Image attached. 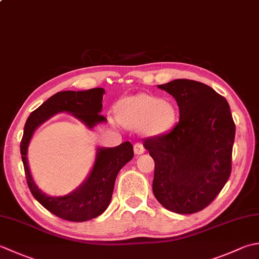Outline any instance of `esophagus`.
<instances>
[{"label":"esophagus","mask_w":259,"mask_h":259,"mask_svg":"<svg viewBox=\"0 0 259 259\" xmlns=\"http://www.w3.org/2000/svg\"><path fill=\"white\" fill-rule=\"evenodd\" d=\"M134 150L136 155H141L145 153V147L141 143H136L134 146Z\"/></svg>","instance_id":"esophagus-1"}]
</instances>
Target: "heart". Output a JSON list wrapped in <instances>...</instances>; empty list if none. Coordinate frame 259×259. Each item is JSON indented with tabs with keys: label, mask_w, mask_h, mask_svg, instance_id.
Masks as SVG:
<instances>
[{
	"label": "heart",
	"mask_w": 259,
	"mask_h": 259,
	"mask_svg": "<svg viewBox=\"0 0 259 259\" xmlns=\"http://www.w3.org/2000/svg\"><path fill=\"white\" fill-rule=\"evenodd\" d=\"M177 111L173 103L158 96L137 94L121 101L118 120L126 128L143 130L148 136L168 131L174 125Z\"/></svg>",
	"instance_id": "heart-1"
}]
</instances>
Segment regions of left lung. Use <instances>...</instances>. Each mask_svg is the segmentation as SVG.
<instances>
[{"label":"left lung","mask_w":259,"mask_h":259,"mask_svg":"<svg viewBox=\"0 0 259 259\" xmlns=\"http://www.w3.org/2000/svg\"><path fill=\"white\" fill-rule=\"evenodd\" d=\"M176 100L180 120L168 133L144 139L155 161L153 192L167 210H203L231 173L236 125L227 100L203 83L174 79L158 85Z\"/></svg>","instance_id":"8db88e82"}]
</instances>
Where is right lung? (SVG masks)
<instances>
[{"label":"right lung","mask_w":259,"mask_h":259,"mask_svg":"<svg viewBox=\"0 0 259 259\" xmlns=\"http://www.w3.org/2000/svg\"><path fill=\"white\" fill-rule=\"evenodd\" d=\"M103 94L104 89L101 88L77 92H58L35 109L24 124L20 151L30 192L44 207L64 220L83 222L103 213L112 199L116 175L133 159L134 147L129 141H125L114 148H98L93 168L77 190L64 196H49L38 189L30 173L28 146L34 130L58 112L72 113L90 129L100 122H105L106 119L100 114Z\"/></svg>","instance_id":"right-lung-1"}]
</instances>
